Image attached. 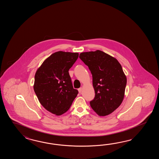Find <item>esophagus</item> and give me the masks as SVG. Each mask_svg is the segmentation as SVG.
Instances as JSON below:
<instances>
[{
  "instance_id": "1",
  "label": "esophagus",
  "mask_w": 159,
  "mask_h": 159,
  "mask_svg": "<svg viewBox=\"0 0 159 159\" xmlns=\"http://www.w3.org/2000/svg\"><path fill=\"white\" fill-rule=\"evenodd\" d=\"M78 91L80 93H81V91H82V88H79L78 89Z\"/></svg>"
}]
</instances>
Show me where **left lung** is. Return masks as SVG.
<instances>
[{
    "label": "left lung",
    "instance_id": "1",
    "mask_svg": "<svg viewBox=\"0 0 159 159\" xmlns=\"http://www.w3.org/2000/svg\"><path fill=\"white\" fill-rule=\"evenodd\" d=\"M80 58L92 74L95 95L90 102L91 108L99 116L110 114L121 105L125 97L127 78L121 65L99 50L81 53Z\"/></svg>",
    "mask_w": 159,
    "mask_h": 159
}]
</instances>
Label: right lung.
Wrapping results in <instances>:
<instances>
[{
    "instance_id": "right-lung-1",
    "label": "right lung",
    "mask_w": 159,
    "mask_h": 159,
    "mask_svg": "<svg viewBox=\"0 0 159 159\" xmlns=\"http://www.w3.org/2000/svg\"><path fill=\"white\" fill-rule=\"evenodd\" d=\"M78 53L58 51L51 54L37 69L34 91L48 111L61 115L68 111L78 94L73 87L69 70L77 60Z\"/></svg>"
}]
</instances>
